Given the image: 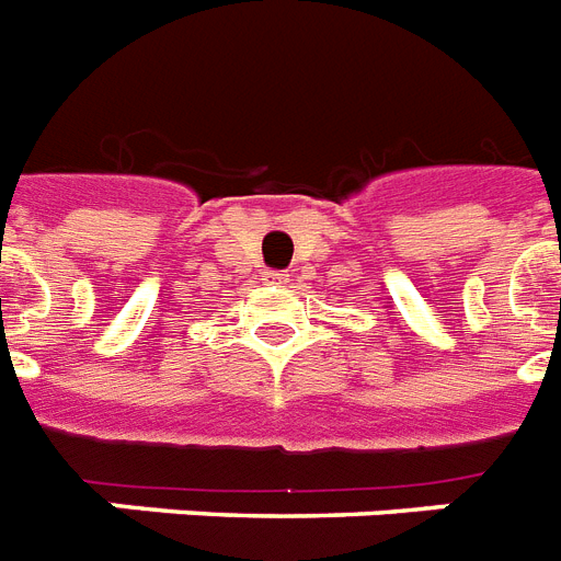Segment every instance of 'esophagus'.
Masks as SVG:
<instances>
[{"label": "esophagus", "mask_w": 561, "mask_h": 561, "mask_svg": "<svg viewBox=\"0 0 561 561\" xmlns=\"http://www.w3.org/2000/svg\"><path fill=\"white\" fill-rule=\"evenodd\" d=\"M266 280L268 284H289V275H286V272H266Z\"/></svg>", "instance_id": "obj_1"}]
</instances>
